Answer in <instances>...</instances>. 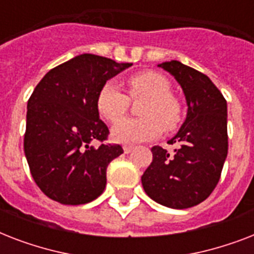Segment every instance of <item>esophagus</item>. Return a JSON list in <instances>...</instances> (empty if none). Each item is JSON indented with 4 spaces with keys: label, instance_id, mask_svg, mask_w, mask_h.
Instances as JSON below:
<instances>
[{
    "label": "esophagus",
    "instance_id": "34e87169",
    "mask_svg": "<svg viewBox=\"0 0 254 254\" xmlns=\"http://www.w3.org/2000/svg\"><path fill=\"white\" fill-rule=\"evenodd\" d=\"M131 150H133V146H129V145H125V146H124V153H125V154H129Z\"/></svg>",
    "mask_w": 254,
    "mask_h": 254
}]
</instances>
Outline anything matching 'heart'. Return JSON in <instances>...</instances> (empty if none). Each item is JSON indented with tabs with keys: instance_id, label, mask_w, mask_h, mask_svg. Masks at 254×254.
<instances>
[{
	"instance_id": "b5f03b06",
	"label": "heart",
	"mask_w": 254,
	"mask_h": 254,
	"mask_svg": "<svg viewBox=\"0 0 254 254\" xmlns=\"http://www.w3.org/2000/svg\"><path fill=\"white\" fill-rule=\"evenodd\" d=\"M129 96L113 83L107 81L96 99L97 111L109 123H116L125 114L130 99L146 98L141 106L139 119H126L116 124L112 135L117 142L137 143L158 137L162 130H175L183 117L179 100L171 93L166 77L154 71L133 73L127 80Z\"/></svg>"
}]
</instances>
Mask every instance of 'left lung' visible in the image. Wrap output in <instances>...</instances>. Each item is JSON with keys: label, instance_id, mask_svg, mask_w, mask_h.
I'll list each match as a JSON object with an SVG mask.
<instances>
[{"label": "left lung", "instance_id": "8db88e82", "mask_svg": "<svg viewBox=\"0 0 254 254\" xmlns=\"http://www.w3.org/2000/svg\"><path fill=\"white\" fill-rule=\"evenodd\" d=\"M181 84L187 117L170 139L174 151L151 147L153 161L141 181L145 192L162 205L185 209L211 195L228 154L227 101L209 77L181 62L158 64Z\"/></svg>", "mask_w": 254, "mask_h": 254}]
</instances>
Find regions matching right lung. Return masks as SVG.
Returning <instances> with one entry per match:
<instances>
[{
	"label": "right lung",
	"instance_id": "right-lung-1",
	"mask_svg": "<svg viewBox=\"0 0 254 254\" xmlns=\"http://www.w3.org/2000/svg\"><path fill=\"white\" fill-rule=\"evenodd\" d=\"M130 65L81 54L38 83L27 101L23 149L31 177L46 196L77 205L103 193L108 165L124 150L104 143L109 129L100 120L96 99L107 80ZM92 140L102 143L93 147Z\"/></svg>",
	"mask_w": 254,
	"mask_h": 254
}]
</instances>
